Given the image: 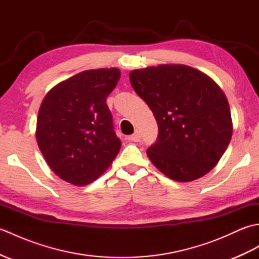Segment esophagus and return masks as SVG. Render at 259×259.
Masks as SVG:
<instances>
[{
	"instance_id": "esophagus-1",
	"label": "esophagus",
	"mask_w": 259,
	"mask_h": 259,
	"mask_svg": "<svg viewBox=\"0 0 259 259\" xmlns=\"http://www.w3.org/2000/svg\"><path fill=\"white\" fill-rule=\"evenodd\" d=\"M129 140L134 141V142L140 141V134H139V131H135V134L131 135V136L129 137Z\"/></svg>"
}]
</instances>
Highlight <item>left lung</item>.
I'll use <instances>...</instances> for the list:
<instances>
[{
  "label": "left lung",
  "mask_w": 259,
  "mask_h": 259,
  "mask_svg": "<svg viewBox=\"0 0 259 259\" xmlns=\"http://www.w3.org/2000/svg\"><path fill=\"white\" fill-rule=\"evenodd\" d=\"M129 78L158 123L157 141L147 150L151 162L183 183L210 171L233 135L227 98L216 82L183 64L134 70Z\"/></svg>",
  "instance_id": "1"
}]
</instances>
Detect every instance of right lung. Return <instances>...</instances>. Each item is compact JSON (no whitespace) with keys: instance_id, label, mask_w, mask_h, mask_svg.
I'll use <instances>...</instances> for the list:
<instances>
[{"instance_id":"obj_1","label":"right lung","mask_w":259,"mask_h":259,"mask_svg":"<svg viewBox=\"0 0 259 259\" xmlns=\"http://www.w3.org/2000/svg\"><path fill=\"white\" fill-rule=\"evenodd\" d=\"M119 79L115 68L83 71L57 84L43 99L37 145L54 174L70 184L92 183L118 155L121 141L107 98Z\"/></svg>"}]
</instances>
